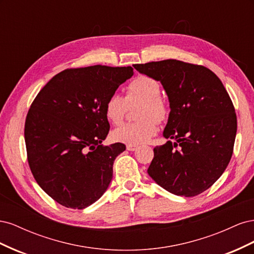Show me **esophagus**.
Listing matches in <instances>:
<instances>
[{"mask_svg": "<svg viewBox=\"0 0 254 254\" xmlns=\"http://www.w3.org/2000/svg\"><path fill=\"white\" fill-rule=\"evenodd\" d=\"M139 149V146H135V145H127V150L129 151H135Z\"/></svg>", "mask_w": 254, "mask_h": 254, "instance_id": "34e87169", "label": "esophagus"}]
</instances>
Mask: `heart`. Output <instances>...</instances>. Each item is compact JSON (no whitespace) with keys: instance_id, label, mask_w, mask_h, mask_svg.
<instances>
[{"instance_id":"obj_1","label":"heart","mask_w":254,"mask_h":254,"mask_svg":"<svg viewBox=\"0 0 254 254\" xmlns=\"http://www.w3.org/2000/svg\"><path fill=\"white\" fill-rule=\"evenodd\" d=\"M143 103L137 112V122L127 123L113 131L115 141L128 145H142L147 143L158 131L157 122L167 119L168 108L161 97V87L157 80L140 75L128 83L126 97L112 93L105 103L106 118L111 124L120 125L124 121L129 106Z\"/></svg>"}]
</instances>
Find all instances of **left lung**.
<instances>
[{"instance_id": "obj_1", "label": "left lung", "mask_w": 254, "mask_h": 254, "mask_svg": "<svg viewBox=\"0 0 254 254\" xmlns=\"http://www.w3.org/2000/svg\"><path fill=\"white\" fill-rule=\"evenodd\" d=\"M133 67L162 83L170 99L163 132L170 141L153 148L148 175L172 194H201L225 172L233 153L237 120L227 90L203 65L167 59Z\"/></svg>"}]
</instances>
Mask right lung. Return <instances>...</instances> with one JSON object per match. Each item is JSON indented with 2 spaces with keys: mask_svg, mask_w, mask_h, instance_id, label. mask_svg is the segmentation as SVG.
Here are the masks:
<instances>
[{
  "mask_svg": "<svg viewBox=\"0 0 254 254\" xmlns=\"http://www.w3.org/2000/svg\"><path fill=\"white\" fill-rule=\"evenodd\" d=\"M132 75L131 66L66 68L30 105L24 127L28 165L59 204L81 210L108 189L114 160L126 146L102 144L110 129L105 103Z\"/></svg>",
  "mask_w": 254,
  "mask_h": 254,
  "instance_id": "obj_1",
  "label": "right lung"
}]
</instances>
